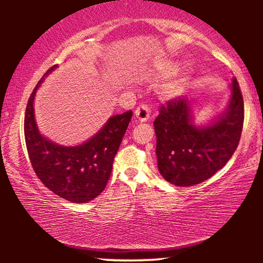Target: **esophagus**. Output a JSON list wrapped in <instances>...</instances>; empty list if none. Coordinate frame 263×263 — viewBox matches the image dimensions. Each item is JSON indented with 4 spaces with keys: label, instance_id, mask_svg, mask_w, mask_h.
Returning <instances> with one entry per match:
<instances>
[{
    "label": "esophagus",
    "instance_id": "1",
    "mask_svg": "<svg viewBox=\"0 0 263 263\" xmlns=\"http://www.w3.org/2000/svg\"><path fill=\"white\" fill-rule=\"evenodd\" d=\"M151 110L146 104H141L138 106V109L135 111V117L139 123H144L149 118Z\"/></svg>",
    "mask_w": 263,
    "mask_h": 263
}]
</instances>
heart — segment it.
<instances>
[{"instance_id": "1", "label": "heart", "mask_w": 263, "mask_h": 263, "mask_svg": "<svg viewBox=\"0 0 263 263\" xmlns=\"http://www.w3.org/2000/svg\"><path fill=\"white\" fill-rule=\"evenodd\" d=\"M180 90V84L179 83H175L171 86V88H168V94L171 96H175L177 92Z\"/></svg>"}]
</instances>
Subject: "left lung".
<instances>
[{"label":"left lung","mask_w":263,"mask_h":263,"mask_svg":"<svg viewBox=\"0 0 263 263\" xmlns=\"http://www.w3.org/2000/svg\"><path fill=\"white\" fill-rule=\"evenodd\" d=\"M184 97L161 105L154 121L160 174L169 183L190 186L201 183L228 163L237 149L243 125V100L232 79L229 104L206 125H195Z\"/></svg>","instance_id":"1"}]
</instances>
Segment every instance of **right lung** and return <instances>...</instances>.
<instances>
[{
  "label": "right lung",
  "instance_id": "add662e5",
  "mask_svg": "<svg viewBox=\"0 0 263 263\" xmlns=\"http://www.w3.org/2000/svg\"><path fill=\"white\" fill-rule=\"evenodd\" d=\"M54 65L44 74L33 89L25 110L24 135L33 171L45 186L61 198L87 203L104 190L132 111L116 115L90 139L78 146H62L44 137L34 118V96Z\"/></svg>",
  "mask_w": 263,
  "mask_h": 263
}]
</instances>
